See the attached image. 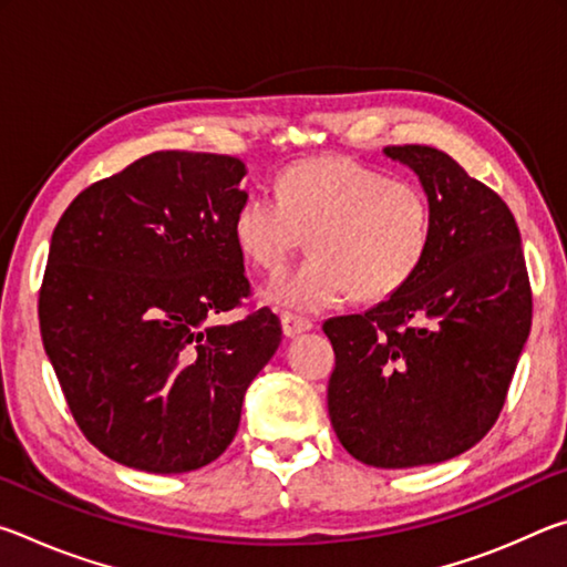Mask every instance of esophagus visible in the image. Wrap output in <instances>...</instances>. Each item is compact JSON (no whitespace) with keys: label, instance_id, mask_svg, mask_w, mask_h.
Listing matches in <instances>:
<instances>
[{"label":"esophagus","instance_id":"obj_1","mask_svg":"<svg viewBox=\"0 0 567 567\" xmlns=\"http://www.w3.org/2000/svg\"><path fill=\"white\" fill-rule=\"evenodd\" d=\"M280 320H282V332L287 334V338H297V334L312 330V320L300 318V315H295V312H282Z\"/></svg>","mask_w":567,"mask_h":567}]
</instances>
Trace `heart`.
<instances>
[{"label":"heart","instance_id":"1","mask_svg":"<svg viewBox=\"0 0 567 567\" xmlns=\"http://www.w3.org/2000/svg\"><path fill=\"white\" fill-rule=\"evenodd\" d=\"M233 235L262 272H280L305 245L310 257L270 285L267 297L318 312L360 297L400 292L433 245V205L410 179H390L344 157L300 162L285 169L277 197L255 192L239 203Z\"/></svg>","mask_w":567,"mask_h":567}]
</instances>
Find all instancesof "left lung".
Masks as SVG:
<instances>
[{"label": "left lung", "instance_id": "obj_1", "mask_svg": "<svg viewBox=\"0 0 567 567\" xmlns=\"http://www.w3.org/2000/svg\"><path fill=\"white\" fill-rule=\"evenodd\" d=\"M433 205L417 275L364 315L322 324L334 350L328 410L342 447L372 467L455 457L495 425L530 334L520 229L491 187L435 147H385Z\"/></svg>", "mask_w": 567, "mask_h": 567}]
</instances>
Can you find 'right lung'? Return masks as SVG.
<instances>
[{"instance_id": "right-lung-1", "label": "right lung", "mask_w": 567, "mask_h": 567, "mask_svg": "<svg viewBox=\"0 0 567 567\" xmlns=\"http://www.w3.org/2000/svg\"><path fill=\"white\" fill-rule=\"evenodd\" d=\"M237 157L152 152L80 192L56 223L40 330L76 425L114 463L189 473L225 453L249 382L282 342L252 295L233 219Z\"/></svg>"}]
</instances>
